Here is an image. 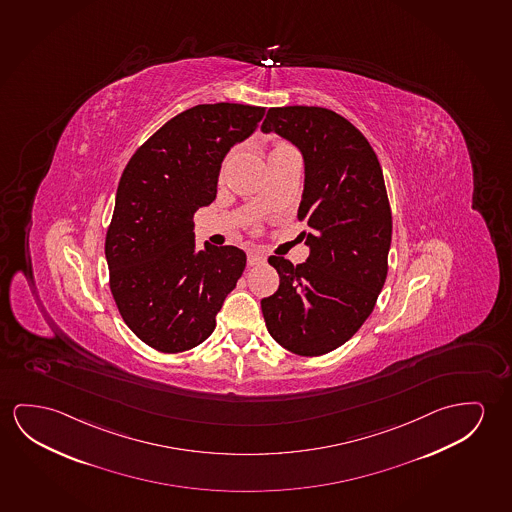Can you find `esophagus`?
Wrapping results in <instances>:
<instances>
[{
    "instance_id": "obj_1",
    "label": "esophagus",
    "mask_w": 512,
    "mask_h": 512,
    "mask_svg": "<svg viewBox=\"0 0 512 512\" xmlns=\"http://www.w3.org/2000/svg\"><path fill=\"white\" fill-rule=\"evenodd\" d=\"M266 260V257L259 252H250L248 253V266H259Z\"/></svg>"
}]
</instances>
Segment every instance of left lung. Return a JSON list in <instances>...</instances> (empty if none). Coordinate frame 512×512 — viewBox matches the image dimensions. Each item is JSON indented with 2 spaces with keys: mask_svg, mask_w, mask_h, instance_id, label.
I'll list each match as a JSON object with an SVG mask.
<instances>
[{
  "mask_svg": "<svg viewBox=\"0 0 512 512\" xmlns=\"http://www.w3.org/2000/svg\"><path fill=\"white\" fill-rule=\"evenodd\" d=\"M262 133H276L303 156L299 236L307 262L269 257L278 291L260 301L271 337L291 353L321 356L346 344L374 310L388 271L392 213L378 156L367 138L319 106L268 110Z\"/></svg>",
  "mask_w": 512,
  "mask_h": 512,
  "instance_id": "1",
  "label": "left lung"
}]
</instances>
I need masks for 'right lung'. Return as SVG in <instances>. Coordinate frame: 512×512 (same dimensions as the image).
I'll list each match as a JSON object with an SVG mask.
<instances>
[{
  "instance_id": "right-lung-1",
  "label": "right lung",
  "mask_w": 512,
  "mask_h": 512,
  "mask_svg": "<svg viewBox=\"0 0 512 512\" xmlns=\"http://www.w3.org/2000/svg\"><path fill=\"white\" fill-rule=\"evenodd\" d=\"M266 110L198 104L129 159L106 234L111 294L138 339L163 353L202 344L246 266L237 246L195 244L193 216L216 198L221 163Z\"/></svg>"
}]
</instances>
